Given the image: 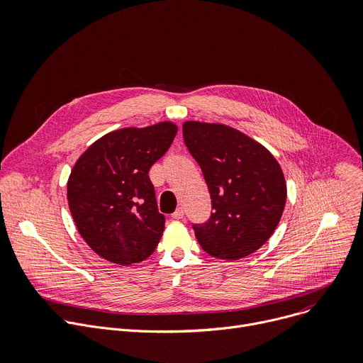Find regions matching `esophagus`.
I'll return each instance as SVG.
<instances>
[{
    "instance_id": "obj_1",
    "label": "esophagus",
    "mask_w": 363,
    "mask_h": 363,
    "mask_svg": "<svg viewBox=\"0 0 363 363\" xmlns=\"http://www.w3.org/2000/svg\"><path fill=\"white\" fill-rule=\"evenodd\" d=\"M172 219H175V220H181V219H184V208H182V207L177 208V211L172 214Z\"/></svg>"
}]
</instances>
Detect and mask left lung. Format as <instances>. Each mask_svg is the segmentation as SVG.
Wrapping results in <instances>:
<instances>
[{
    "instance_id": "1",
    "label": "left lung",
    "mask_w": 363,
    "mask_h": 363,
    "mask_svg": "<svg viewBox=\"0 0 363 363\" xmlns=\"http://www.w3.org/2000/svg\"><path fill=\"white\" fill-rule=\"evenodd\" d=\"M185 146L200 164L211 208L194 225L201 248L219 259H239L259 250L276 230L287 186L276 157L261 143L225 124L185 121Z\"/></svg>"
}]
</instances>
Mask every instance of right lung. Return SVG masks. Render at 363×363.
Returning <instances> with one entry per match:
<instances>
[{
  "mask_svg": "<svg viewBox=\"0 0 363 363\" xmlns=\"http://www.w3.org/2000/svg\"><path fill=\"white\" fill-rule=\"evenodd\" d=\"M177 131L171 121L119 128L96 140L72 166L68 207L82 238L102 258L131 265L157 247L164 216L157 210L149 171Z\"/></svg>",
  "mask_w": 363,
  "mask_h": 363,
  "instance_id": "add662e5",
  "label": "right lung"
}]
</instances>
